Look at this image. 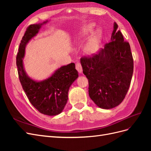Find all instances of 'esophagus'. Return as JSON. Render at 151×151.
Returning a JSON list of instances; mask_svg holds the SVG:
<instances>
[{
    "label": "esophagus",
    "mask_w": 151,
    "mask_h": 151,
    "mask_svg": "<svg viewBox=\"0 0 151 151\" xmlns=\"http://www.w3.org/2000/svg\"><path fill=\"white\" fill-rule=\"evenodd\" d=\"M76 68L77 69V70L79 72V73H82L83 72V68H82L81 64L80 63H77L76 64Z\"/></svg>",
    "instance_id": "esophagus-1"
}]
</instances>
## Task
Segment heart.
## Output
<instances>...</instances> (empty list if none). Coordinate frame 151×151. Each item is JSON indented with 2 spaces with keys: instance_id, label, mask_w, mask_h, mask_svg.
I'll use <instances>...</instances> for the list:
<instances>
[{
  "instance_id": "b5f03b06",
  "label": "heart",
  "mask_w": 151,
  "mask_h": 151,
  "mask_svg": "<svg viewBox=\"0 0 151 151\" xmlns=\"http://www.w3.org/2000/svg\"><path fill=\"white\" fill-rule=\"evenodd\" d=\"M94 24L89 23L84 26L80 31L79 35L81 37L84 38L89 35L93 30ZM101 39V32L98 30L91 35L88 42L83 48V52L86 55L91 56L98 51Z\"/></svg>"
}]
</instances>
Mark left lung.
<instances>
[{
  "label": "left lung",
  "mask_w": 151,
  "mask_h": 151,
  "mask_svg": "<svg viewBox=\"0 0 151 151\" xmlns=\"http://www.w3.org/2000/svg\"><path fill=\"white\" fill-rule=\"evenodd\" d=\"M115 22L110 42L98 54L82 57L83 74L89 82V95L97 106L111 109L124 99L130 85L134 60L130 45L124 42Z\"/></svg>",
  "instance_id": "obj_1"
}]
</instances>
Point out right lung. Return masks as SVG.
Here are the masks:
<instances>
[{"mask_svg":"<svg viewBox=\"0 0 151 151\" xmlns=\"http://www.w3.org/2000/svg\"><path fill=\"white\" fill-rule=\"evenodd\" d=\"M48 22L31 24L27 28L19 45L16 65L21 84L31 104L41 113L55 116L63 111L67 102L70 87L79 77L75 63L62 66L47 79L40 81L28 76L23 63L27 44Z\"/></svg>","mask_w":151,"mask_h":151,"instance_id":"1","label":"right lung"}]
</instances>
